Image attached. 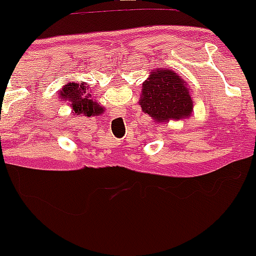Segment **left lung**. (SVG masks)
I'll use <instances>...</instances> for the list:
<instances>
[{"label":"left lung","instance_id":"left-lung-1","mask_svg":"<svg viewBox=\"0 0 256 256\" xmlns=\"http://www.w3.org/2000/svg\"><path fill=\"white\" fill-rule=\"evenodd\" d=\"M138 104L158 124L188 119L194 112V100L188 83L168 68L150 72L142 84Z\"/></svg>","mask_w":256,"mask_h":256}]
</instances>
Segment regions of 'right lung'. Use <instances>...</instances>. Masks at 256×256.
<instances>
[{"instance_id": "right-lung-1", "label": "right lung", "mask_w": 256, "mask_h": 256, "mask_svg": "<svg viewBox=\"0 0 256 256\" xmlns=\"http://www.w3.org/2000/svg\"><path fill=\"white\" fill-rule=\"evenodd\" d=\"M89 89L88 85L82 83H68L60 90L61 101L71 102L72 113L74 116H98L104 113V107H102L96 100L91 98V94H86Z\"/></svg>"}]
</instances>
